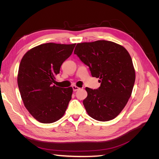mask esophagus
I'll return each mask as SVG.
<instances>
[{
	"mask_svg": "<svg viewBox=\"0 0 159 159\" xmlns=\"http://www.w3.org/2000/svg\"><path fill=\"white\" fill-rule=\"evenodd\" d=\"M72 89H73L74 91H76L79 90L80 88H78V87H77V86H75V85H74V86H72Z\"/></svg>",
	"mask_w": 159,
	"mask_h": 159,
	"instance_id": "34e87169",
	"label": "esophagus"
}]
</instances>
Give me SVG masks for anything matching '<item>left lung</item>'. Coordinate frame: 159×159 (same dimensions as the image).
Segmentation results:
<instances>
[{
  "label": "left lung",
  "mask_w": 159,
  "mask_h": 159,
  "mask_svg": "<svg viewBox=\"0 0 159 159\" xmlns=\"http://www.w3.org/2000/svg\"><path fill=\"white\" fill-rule=\"evenodd\" d=\"M91 75L99 78L97 89L86 88L88 97L83 103L91 117L99 121L113 119L121 113L131 97L135 71L127 50L106 40L78 44L74 50Z\"/></svg>",
  "instance_id": "left-lung-1"
}]
</instances>
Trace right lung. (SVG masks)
<instances>
[{
	"mask_svg": "<svg viewBox=\"0 0 159 159\" xmlns=\"http://www.w3.org/2000/svg\"><path fill=\"white\" fill-rule=\"evenodd\" d=\"M75 44H41L28 51L20 61L17 81L21 98L27 110L40 123L57 121L68 107L72 88H62L54 84Z\"/></svg>",
	"mask_w": 159,
	"mask_h": 159,
	"instance_id": "add662e5",
	"label": "right lung"
}]
</instances>
